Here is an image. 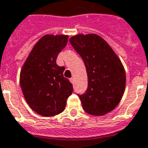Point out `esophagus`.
Returning a JSON list of instances; mask_svg holds the SVG:
<instances>
[{
  "label": "esophagus",
  "instance_id": "obj_1",
  "mask_svg": "<svg viewBox=\"0 0 148 148\" xmlns=\"http://www.w3.org/2000/svg\"><path fill=\"white\" fill-rule=\"evenodd\" d=\"M70 82H71V83H72V84H73V83H74V78H70Z\"/></svg>",
  "mask_w": 148,
  "mask_h": 148
}]
</instances>
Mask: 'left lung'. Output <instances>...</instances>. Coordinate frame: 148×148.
Wrapping results in <instances>:
<instances>
[{"label": "left lung", "instance_id": "1", "mask_svg": "<svg viewBox=\"0 0 148 148\" xmlns=\"http://www.w3.org/2000/svg\"><path fill=\"white\" fill-rule=\"evenodd\" d=\"M69 42L85 64L88 87L78 95L87 114L102 116L114 110L122 98L126 75L121 61L109 44L95 34H77Z\"/></svg>", "mask_w": 148, "mask_h": 148}]
</instances>
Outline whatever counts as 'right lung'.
Returning <instances> with one entry per match:
<instances>
[{"label": "right lung", "instance_id": "1", "mask_svg": "<svg viewBox=\"0 0 148 148\" xmlns=\"http://www.w3.org/2000/svg\"><path fill=\"white\" fill-rule=\"evenodd\" d=\"M68 38L62 34L44 35L34 45L20 72L19 82L26 102L41 116L61 114L73 93V84L63 75L64 67L56 63Z\"/></svg>", "mask_w": 148, "mask_h": 148}]
</instances>
